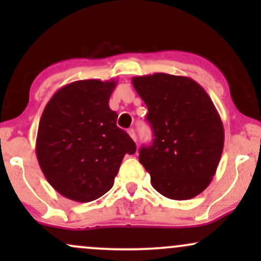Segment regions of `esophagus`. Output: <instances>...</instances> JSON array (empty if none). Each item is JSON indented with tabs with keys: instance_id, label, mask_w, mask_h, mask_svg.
<instances>
[{
	"instance_id": "1",
	"label": "esophagus",
	"mask_w": 261,
	"mask_h": 261,
	"mask_svg": "<svg viewBox=\"0 0 261 261\" xmlns=\"http://www.w3.org/2000/svg\"><path fill=\"white\" fill-rule=\"evenodd\" d=\"M127 134L130 135L131 139H133V140L135 141V142H136V134H135V130H134V128H128V130H127Z\"/></svg>"
}]
</instances>
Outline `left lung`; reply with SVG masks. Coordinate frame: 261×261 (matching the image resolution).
Segmentation results:
<instances>
[{
  "label": "left lung",
  "mask_w": 261,
  "mask_h": 261,
  "mask_svg": "<svg viewBox=\"0 0 261 261\" xmlns=\"http://www.w3.org/2000/svg\"><path fill=\"white\" fill-rule=\"evenodd\" d=\"M133 85L147 106L154 136L139 155L152 187L168 199H193L208 187L222 155L220 114L189 77L153 73L134 77Z\"/></svg>",
  "instance_id": "left-lung-1"
}]
</instances>
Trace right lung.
I'll list each match as a JSON object with an SVG mask.
<instances>
[{
	"instance_id": "add662e5",
	"label": "right lung",
	"mask_w": 261,
	"mask_h": 261,
	"mask_svg": "<svg viewBox=\"0 0 261 261\" xmlns=\"http://www.w3.org/2000/svg\"><path fill=\"white\" fill-rule=\"evenodd\" d=\"M115 86L113 80L76 81L60 88L41 114L39 166L49 184L73 201L103 196L113 188L124 155L136 152L109 108Z\"/></svg>"
}]
</instances>
